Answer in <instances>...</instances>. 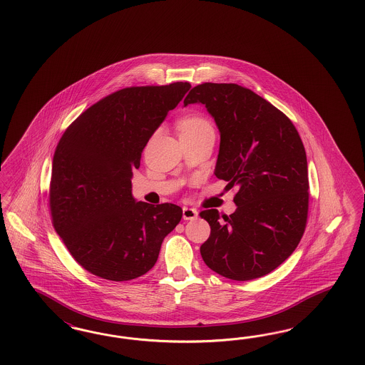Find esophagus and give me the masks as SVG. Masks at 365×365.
<instances>
[{
	"instance_id": "obj_1",
	"label": "esophagus",
	"mask_w": 365,
	"mask_h": 365,
	"mask_svg": "<svg viewBox=\"0 0 365 365\" xmlns=\"http://www.w3.org/2000/svg\"><path fill=\"white\" fill-rule=\"evenodd\" d=\"M198 217V211L191 207H183V220L185 221H194Z\"/></svg>"
}]
</instances>
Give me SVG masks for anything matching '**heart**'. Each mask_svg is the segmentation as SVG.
I'll return each instance as SVG.
<instances>
[{"label":"heart","mask_w":365,"mask_h":365,"mask_svg":"<svg viewBox=\"0 0 365 365\" xmlns=\"http://www.w3.org/2000/svg\"><path fill=\"white\" fill-rule=\"evenodd\" d=\"M179 133H191L202 131V130H209L212 128L210 123L207 122L203 116L200 115H188L186 118H183L179 124H178Z\"/></svg>","instance_id":"b5f03b06"}]
</instances>
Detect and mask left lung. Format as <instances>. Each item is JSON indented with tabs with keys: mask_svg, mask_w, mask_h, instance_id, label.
I'll use <instances>...</instances> for the list:
<instances>
[{
	"mask_svg": "<svg viewBox=\"0 0 365 365\" xmlns=\"http://www.w3.org/2000/svg\"><path fill=\"white\" fill-rule=\"evenodd\" d=\"M203 104L220 130L215 177L237 186V210H203L210 225L200 246L205 264L221 276L249 281L292 255L305 232L308 162L293 123L273 104L238 84L203 83L183 101Z\"/></svg>",
	"mask_w": 365,
	"mask_h": 365,
	"instance_id": "8db88e82",
	"label": "left lung"
}]
</instances>
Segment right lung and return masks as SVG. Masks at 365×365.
I'll use <instances>...</instances> for the list:
<instances>
[{
	"label": "right lung",
	"mask_w": 365,
	"mask_h": 365,
	"mask_svg": "<svg viewBox=\"0 0 365 365\" xmlns=\"http://www.w3.org/2000/svg\"><path fill=\"white\" fill-rule=\"evenodd\" d=\"M190 83L116 91L84 110L56 147L49 188L52 223L78 265L110 281H130L155 265L182 218L173 203L133 197V170Z\"/></svg>",
	"instance_id": "add662e5"
}]
</instances>
